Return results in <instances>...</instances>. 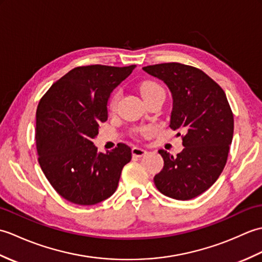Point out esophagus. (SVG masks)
<instances>
[{
    "label": "esophagus",
    "mask_w": 262,
    "mask_h": 262,
    "mask_svg": "<svg viewBox=\"0 0 262 262\" xmlns=\"http://www.w3.org/2000/svg\"><path fill=\"white\" fill-rule=\"evenodd\" d=\"M132 153H133V155H134V157H137V158H140V157H143V155H145L146 153H147V151L145 148H142V147H133L132 148Z\"/></svg>",
    "instance_id": "obj_1"
}]
</instances>
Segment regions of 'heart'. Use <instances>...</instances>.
<instances>
[{
    "label": "heart",
    "mask_w": 262,
    "mask_h": 262,
    "mask_svg": "<svg viewBox=\"0 0 262 262\" xmlns=\"http://www.w3.org/2000/svg\"><path fill=\"white\" fill-rule=\"evenodd\" d=\"M140 91L143 99L146 98L148 96H151V94L155 93V92H159V91H163V89L161 88L158 83L155 82H144L141 84L140 86ZM118 99H119V93H115L113 98L110 100V103H109V108L110 110H114L117 105V102H118ZM143 133L145 130H142Z\"/></svg>",
    "instance_id": "heart-1"
}]
</instances>
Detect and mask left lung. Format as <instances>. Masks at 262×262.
I'll return each mask as SVG.
<instances>
[{"label": "left lung", "instance_id": "1", "mask_svg": "<svg viewBox=\"0 0 262 262\" xmlns=\"http://www.w3.org/2000/svg\"><path fill=\"white\" fill-rule=\"evenodd\" d=\"M172 94L170 127L182 132V152L159 149L164 165L154 177L161 193L178 200L199 196L219 179L227 161L234 119L226 94L202 70L180 63L143 68ZM180 135V133H178Z\"/></svg>", "mask_w": 262, "mask_h": 262}]
</instances>
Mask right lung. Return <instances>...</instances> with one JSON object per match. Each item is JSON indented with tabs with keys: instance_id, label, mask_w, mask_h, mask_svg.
Wrapping results in <instances>:
<instances>
[{
	"instance_id": "right-lung-1",
	"label": "right lung",
	"mask_w": 262,
	"mask_h": 262,
	"mask_svg": "<svg viewBox=\"0 0 262 262\" xmlns=\"http://www.w3.org/2000/svg\"><path fill=\"white\" fill-rule=\"evenodd\" d=\"M136 68L105 65L71 70L49 88L36 113L38 161L60 196L76 205H96L113 194L132 149L119 143L98 153L92 140L108 119V100Z\"/></svg>"
}]
</instances>
